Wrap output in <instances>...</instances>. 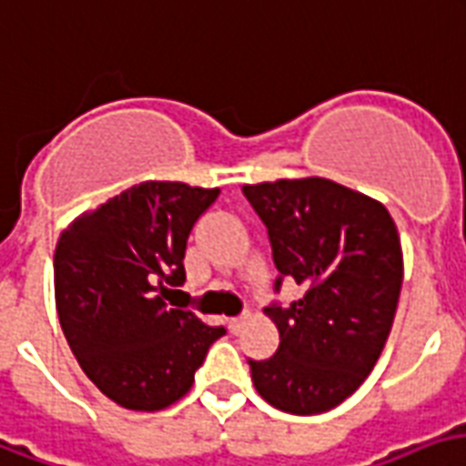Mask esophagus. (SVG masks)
<instances>
[{
  "instance_id": "obj_1",
  "label": "esophagus",
  "mask_w": 466,
  "mask_h": 466,
  "mask_svg": "<svg viewBox=\"0 0 466 466\" xmlns=\"http://www.w3.org/2000/svg\"><path fill=\"white\" fill-rule=\"evenodd\" d=\"M248 317H233V319H228V329H230V334H238L240 329H243V324H246Z\"/></svg>"
}]
</instances>
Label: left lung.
<instances>
[{
	"label": "left lung",
	"instance_id": "8db88e82",
	"mask_svg": "<svg viewBox=\"0 0 466 466\" xmlns=\"http://www.w3.org/2000/svg\"><path fill=\"white\" fill-rule=\"evenodd\" d=\"M243 194L268 226L278 272L304 289L265 309L279 346L248 361L255 390L292 415L327 412L369 379L388 341L403 285L398 228L380 201L321 177L246 184Z\"/></svg>",
	"mask_w": 466,
	"mask_h": 466
}]
</instances>
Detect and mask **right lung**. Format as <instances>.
<instances>
[{
    "label": "right lung",
    "mask_w": 466,
    "mask_h": 466,
    "mask_svg": "<svg viewBox=\"0 0 466 466\" xmlns=\"http://www.w3.org/2000/svg\"><path fill=\"white\" fill-rule=\"evenodd\" d=\"M220 188L142 181L83 211L58 238L56 309L86 376L127 410L169 408L226 334L167 304L187 279V238Z\"/></svg>",
    "instance_id": "right-lung-1"
}]
</instances>
